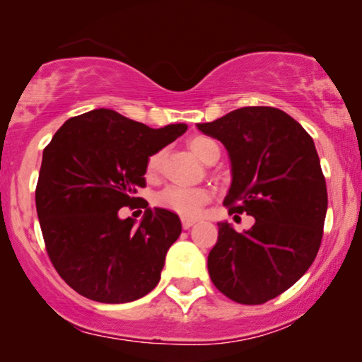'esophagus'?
I'll return each instance as SVG.
<instances>
[{
	"label": "esophagus",
	"mask_w": 362,
	"mask_h": 362,
	"mask_svg": "<svg viewBox=\"0 0 362 362\" xmlns=\"http://www.w3.org/2000/svg\"><path fill=\"white\" fill-rule=\"evenodd\" d=\"M181 224H182V227H185V229H189L191 226L196 224V219H189V217H182Z\"/></svg>",
	"instance_id": "1"
}]
</instances>
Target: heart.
Instances as JSON below:
<instances>
[{
  "label": "heart",
  "instance_id": "1",
  "mask_svg": "<svg viewBox=\"0 0 362 362\" xmlns=\"http://www.w3.org/2000/svg\"><path fill=\"white\" fill-rule=\"evenodd\" d=\"M187 146L189 150L194 153V155L199 158L201 161H204L209 165L211 160L214 156H219V145L212 140L209 136H192L189 141H187ZM163 153L158 151L155 155L150 156L148 160L146 170L150 175H156L158 170L161 166ZM211 199V192L204 189V187H180L173 186L168 187L158 196V204L161 207H166V209L175 211L177 214L185 217H196L201 214L202 207H204Z\"/></svg>",
  "mask_w": 362,
  "mask_h": 362
}]
</instances>
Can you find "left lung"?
<instances>
[{
  "label": "left lung",
  "mask_w": 362,
  "mask_h": 362,
  "mask_svg": "<svg viewBox=\"0 0 362 362\" xmlns=\"http://www.w3.org/2000/svg\"><path fill=\"white\" fill-rule=\"evenodd\" d=\"M197 128L229 153V212L255 217L242 234L217 222L211 280L237 303L262 305L296 284L318 254L328 192L313 138L274 107H242Z\"/></svg>",
  "instance_id": "left-lung-1"
}]
</instances>
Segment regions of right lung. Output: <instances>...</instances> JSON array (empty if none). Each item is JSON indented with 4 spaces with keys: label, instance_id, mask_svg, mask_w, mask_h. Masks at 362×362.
<instances>
[{
    "label": "right lung",
    "instance_id": "right-lung-1",
    "mask_svg": "<svg viewBox=\"0 0 362 362\" xmlns=\"http://www.w3.org/2000/svg\"><path fill=\"white\" fill-rule=\"evenodd\" d=\"M186 130V123L150 128L97 108L69 118L44 148L39 224L54 269L77 293L128 303L158 285L166 252L181 234L180 217L148 207L136 226L118 211L135 204L150 156Z\"/></svg>",
    "mask_w": 362,
    "mask_h": 362
}]
</instances>
